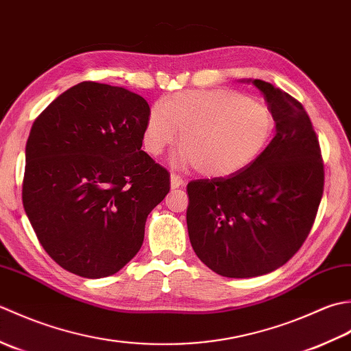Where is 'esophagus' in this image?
Segmentation results:
<instances>
[{
  "label": "esophagus",
  "instance_id": "esophagus-1",
  "mask_svg": "<svg viewBox=\"0 0 351 351\" xmlns=\"http://www.w3.org/2000/svg\"><path fill=\"white\" fill-rule=\"evenodd\" d=\"M183 184V178L177 174H171V188L173 189H177L180 188V186Z\"/></svg>",
  "mask_w": 351,
  "mask_h": 351
}]
</instances>
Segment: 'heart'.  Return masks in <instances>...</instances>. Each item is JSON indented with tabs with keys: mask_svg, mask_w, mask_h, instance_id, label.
Returning a JSON list of instances; mask_svg holds the SVG:
<instances>
[{
	"mask_svg": "<svg viewBox=\"0 0 351 351\" xmlns=\"http://www.w3.org/2000/svg\"><path fill=\"white\" fill-rule=\"evenodd\" d=\"M268 107L230 89L184 90L156 103L144 128L147 153L159 156L177 139V167L195 165L199 174L238 173L262 153L273 134Z\"/></svg>",
	"mask_w": 351,
	"mask_h": 351,
	"instance_id": "1",
	"label": "heart"
}]
</instances>
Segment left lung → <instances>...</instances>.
<instances>
[{"label":"left lung","mask_w":351,"mask_h":351,"mask_svg":"<svg viewBox=\"0 0 351 351\" xmlns=\"http://www.w3.org/2000/svg\"><path fill=\"white\" fill-rule=\"evenodd\" d=\"M242 82L263 94L276 136L238 173L189 182L186 212L198 259L232 278L285 265L309 234L324 189L318 138L302 103L263 80Z\"/></svg>","instance_id":"left-lung-1"}]
</instances>
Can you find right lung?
I'll list each match as a JSON object with an SVG mask.
<instances>
[{
	"label": "right lung",
	"mask_w": 351,
	"mask_h": 351,
	"mask_svg": "<svg viewBox=\"0 0 351 351\" xmlns=\"http://www.w3.org/2000/svg\"><path fill=\"white\" fill-rule=\"evenodd\" d=\"M149 106L118 86L82 82L36 118L23 203L40 245L86 278L118 273L139 252L168 171L142 152Z\"/></svg>",
	"instance_id": "add662e5"
}]
</instances>
